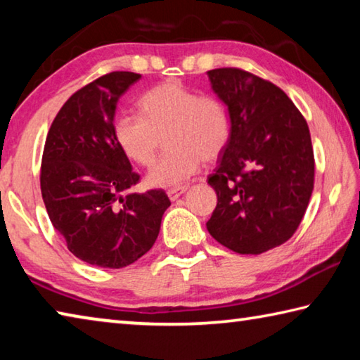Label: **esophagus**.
<instances>
[{
	"instance_id": "34e87169",
	"label": "esophagus",
	"mask_w": 360,
	"mask_h": 360,
	"mask_svg": "<svg viewBox=\"0 0 360 360\" xmlns=\"http://www.w3.org/2000/svg\"><path fill=\"white\" fill-rule=\"evenodd\" d=\"M187 191V187H178V188H169V191L167 192L168 193V198L172 200V202H174V200H178L182 193H184Z\"/></svg>"
}]
</instances>
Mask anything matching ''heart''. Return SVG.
<instances>
[{
	"label": "heart",
	"mask_w": 360,
	"mask_h": 360,
	"mask_svg": "<svg viewBox=\"0 0 360 360\" xmlns=\"http://www.w3.org/2000/svg\"><path fill=\"white\" fill-rule=\"evenodd\" d=\"M138 106L143 117L120 114L112 131L122 152L141 167L154 163L165 135L168 152L146 176L149 187L182 186L202 160H217L229 143L230 120L222 103L174 79L146 92Z\"/></svg>",
	"instance_id": "obj_1"
}]
</instances>
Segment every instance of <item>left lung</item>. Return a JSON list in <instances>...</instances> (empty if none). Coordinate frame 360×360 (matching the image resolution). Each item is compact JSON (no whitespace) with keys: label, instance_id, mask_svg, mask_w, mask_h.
I'll return each mask as SVG.
<instances>
[{"label":"left lung","instance_id":"1","mask_svg":"<svg viewBox=\"0 0 360 360\" xmlns=\"http://www.w3.org/2000/svg\"><path fill=\"white\" fill-rule=\"evenodd\" d=\"M229 109L230 136L208 178L217 206L210 235L238 254L288 241L308 208L314 155L307 120L281 89L238 68L208 71Z\"/></svg>","mask_w":360,"mask_h":360}]
</instances>
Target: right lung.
I'll return each instance as SVG.
<instances>
[{"label": "right lung", "instance_id": "add662e5", "mask_svg": "<svg viewBox=\"0 0 360 360\" xmlns=\"http://www.w3.org/2000/svg\"><path fill=\"white\" fill-rule=\"evenodd\" d=\"M141 75L114 71L77 90L47 133L41 193L49 219L77 259L124 268L154 246L169 200L162 188L127 193L139 181L114 138L119 98Z\"/></svg>", "mask_w": 360, "mask_h": 360}]
</instances>
